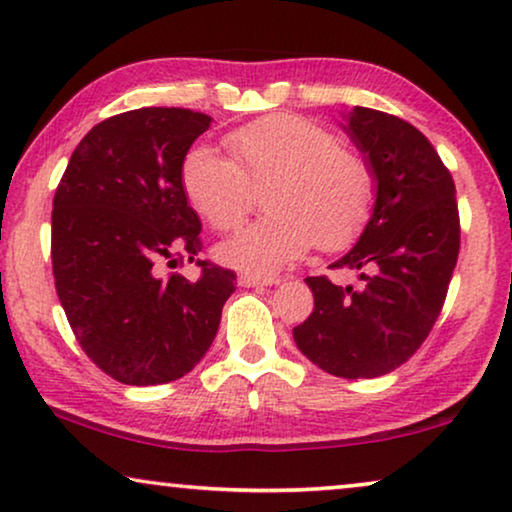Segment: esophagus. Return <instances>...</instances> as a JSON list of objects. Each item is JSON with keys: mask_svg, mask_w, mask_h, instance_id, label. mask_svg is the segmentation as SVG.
Wrapping results in <instances>:
<instances>
[{"mask_svg": "<svg viewBox=\"0 0 512 512\" xmlns=\"http://www.w3.org/2000/svg\"><path fill=\"white\" fill-rule=\"evenodd\" d=\"M237 284L244 286V289H256V286H272L279 284V277H258V275H244L237 277Z\"/></svg>", "mask_w": 512, "mask_h": 512, "instance_id": "obj_1", "label": "esophagus"}]
</instances>
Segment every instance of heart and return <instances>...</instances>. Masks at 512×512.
<instances>
[{
    "mask_svg": "<svg viewBox=\"0 0 512 512\" xmlns=\"http://www.w3.org/2000/svg\"><path fill=\"white\" fill-rule=\"evenodd\" d=\"M230 158L195 144L181 160V188L214 230H235L249 214L254 188L268 214L219 247V258L251 275H270L312 244H352L373 209V174L359 153L319 123L270 114L226 137Z\"/></svg>",
    "mask_w": 512,
    "mask_h": 512,
    "instance_id": "obj_1",
    "label": "heart"
}]
</instances>
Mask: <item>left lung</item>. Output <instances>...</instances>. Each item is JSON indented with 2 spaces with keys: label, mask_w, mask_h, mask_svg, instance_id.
Instances as JSON below:
<instances>
[{
  "label": "left lung",
  "mask_w": 512,
  "mask_h": 512,
  "mask_svg": "<svg viewBox=\"0 0 512 512\" xmlns=\"http://www.w3.org/2000/svg\"><path fill=\"white\" fill-rule=\"evenodd\" d=\"M340 128L370 167L375 202L333 268L359 270L363 286L307 277L314 310L293 340L314 366L359 380L396 370L436 324L459 256V209L452 174L415 125L354 107Z\"/></svg>",
  "instance_id": "8db88e82"
}]
</instances>
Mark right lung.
<instances>
[{"label":"right lung","mask_w":512,"mask_h":512,"mask_svg":"<svg viewBox=\"0 0 512 512\" xmlns=\"http://www.w3.org/2000/svg\"><path fill=\"white\" fill-rule=\"evenodd\" d=\"M209 123L179 107L111 116L81 139L55 191L51 258L62 310L90 361L123 384L191 373L235 291V272L205 261L198 282L160 277L165 261L200 251L181 160Z\"/></svg>","instance_id":"add662e5"}]
</instances>
